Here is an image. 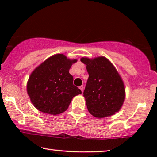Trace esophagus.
Returning <instances> with one entry per match:
<instances>
[{
    "instance_id": "esophagus-1",
    "label": "esophagus",
    "mask_w": 157,
    "mask_h": 157,
    "mask_svg": "<svg viewBox=\"0 0 157 157\" xmlns=\"http://www.w3.org/2000/svg\"><path fill=\"white\" fill-rule=\"evenodd\" d=\"M79 89H81V92H83V89H84V87H83V85H81V86H79Z\"/></svg>"
}]
</instances>
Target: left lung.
Returning a JSON list of instances; mask_svg holds the SVG:
<instances>
[{
  "label": "left lung",
  "mask_w": 157,
  "mask_h": 157,
  "mask_svg": "<svg viewBox=\"0 0 157 157\" xmlns=\"http://www.w3.org/2000/svg\"><path fill=\"white\" fill-rule=\"evenodd\" d=\"M89 78L83 91L89 113L104 118L119 111L125 98V89L119 73L105 57L82 58Z\"/></svg>",
  "instance_id": "left-lung-1"
}]
</instances>
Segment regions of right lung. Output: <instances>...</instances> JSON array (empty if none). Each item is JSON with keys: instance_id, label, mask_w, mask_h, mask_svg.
<instances>
[{"instance_id": "right-lung-1", "label": "right lung", "mask_w": 157, "mask_h": 157, "mask_svg": "<svg viewBox=\"0 0 157 157\" xmlns=\"http://www.w3.org/2000/svg\"><path fill=\"white\" fill-rule=\"evenodd\" d=\"M76 61L56 54L32 72L27 91L36 109L49 114H59L68 109L74 96L81 94L73 84L74 77L69 74L71 66Z\"/></svg>"}]
</instances>
